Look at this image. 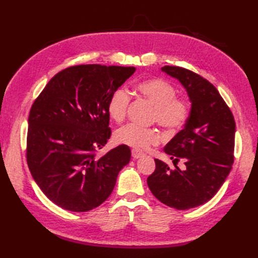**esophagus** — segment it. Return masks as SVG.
Listing matches in <instances>:
<instances>
[{"mask_svg":"<svg viewBox=\"0 0 258 258\" xmlns=\"http://www.w3.org/2000/svg\"><path fill=\"white\" fill-rule=\"evenodd\" d=\"M144 155V153L142 152V151H140V150H132V157L133 158H135V160H138V158H140V157H142Z\"/></svg>","mask_w":258,"mask_h":258,"instance_id":"1","label":"esophagus"}]
</instances>
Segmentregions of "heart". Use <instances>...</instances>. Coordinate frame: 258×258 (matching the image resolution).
<instances>
[{
    "label": "heart",
    "instance_id": "heart-1",
    "mask_svg": "<svg viewBox=\"0 0 258 258\" xmlns=\"http://www.w3.org/2000/svg\"><path fill=\"white\" fill-rule=\"evenodd\" d=\"M140 94L153 106L152 122H157L168 132L183 127L189 116L188 102L176 96V90L169 82L162 79H152L141 82L138 85ZM131 102V96L125 89L115 90L107 102V114L115 122H122ZM116 143L127 145L135 150H143L155 145L161 140L160 132L154 127H142L136 124H126L115 131Z\"/></svg>",
    "mask_w": 258,
    "mask_h": 258
}]
</instances>
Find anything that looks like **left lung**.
I'll use <instances>...</instances> for the list:
<instances>
[{
  "label": "left lung",
  "mask_w": 258,
  "mask_h": 258,
  "mask_svg": "<svg viewBox=\"0 0 258 258\" xmlns=\"http://www.w3.org/2000/svg\"><path fill=\"white\" fill-rule=\"evenodd\" d=\"M187 92L191 108L184 128L164 147L173 163L183 160L185 169H171L155 160L147 185L156 199L176 210H189L213 199L225 182L234 162L235 119L220 92L201 75L179 67L162 68Z\"/></svg>",
  "instance_id": "8db88e82"
}]
</instances>
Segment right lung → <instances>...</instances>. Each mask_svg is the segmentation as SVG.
I'll use <instances>...</instances> for the list:
<instances>
[{
  "label": "right lung",
  "mask_w": 258,
  "mask_h": 258,
  "mask_svg": "<svg viewBox=\"0 0 258 258\" xmlns=\"http://www.w3.org/2000/svg\"><path fill=\"white\" fill-rule=\"evenodd\" d=\"M135 68L75 65L54 75L29 115L26 161L33 178L54 204L87 212L105 202L120 169L131 160L127 145L102 157L107 143V102Z\"/></svg>",
  "instance_id": "add662e5"
}]
</instances>
